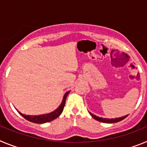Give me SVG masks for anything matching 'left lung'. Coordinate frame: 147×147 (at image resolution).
<instances>
[{"label": "left lung", "instance_id": "8db88e82", "mask_svg": "<svg viewBox=\"0 0 147 147\" xmlns=\"http://www.w3.org/2000/svg\"><path fill=\"white\" fill-rule=\"evenodd\" d=\"M90 115H91L92 117H93L94 119L98 121L104 122V123H116V122H119L120 121L124 119L126 117H127V115H124V116H122V117H120V118H116V119H104V118L98 117V116L93 115V114H92L91 113H90Z\"/></svg>", "mask_w": 147, "mask_h": 147}]
</instances>
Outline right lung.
<instances>
[{"mask_svg":"<svg viewBox=\"0 0 147 147\" xmlns=\"http://www.w3.org/2000/svg\"><path fill=\"white\" fill-rule=\"evenodd\" d=\"M70 91H67L65 93L64 97H63V100H62V103L59 105V107H58L57 110H55L53 112L50 113L48 114H43V115H24V114L21 113L19 112V113L23 116L24 119L26 120L29 121L33 123H36V124H43V123H46V122H49L51 121L54 120V119H57L59 117L60 114L62 113L64 109L65 105V100L67 98V96L68 95Z\"/></svg>","mask_w":147,"mask_h":147,"instance_id":"1","label":"right lung"}]
</instances>
